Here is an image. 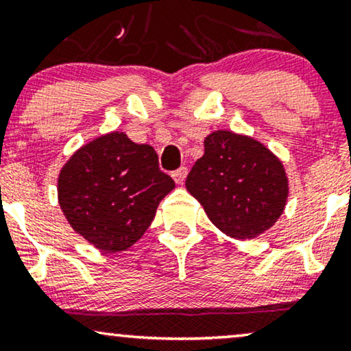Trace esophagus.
Returning <instances> with one entry per match:
<instances>
[{"label": "esophagus", "instance_id": "obj_1", "mask_svg": "<svg viewBox=\"0 0 351 351\" xmlns=\"http://www.w3.org/2000/svg\"><path fill=\"white\" fill-rule=\"evenodd\" d=\"M186 175H188V168L186 167H181V168H178V170H175L171 173L173 180H175L178 184H181L184 180H186Z\"/></svg>", "mask_w": 351, "mask_h": 351}]
</instances>
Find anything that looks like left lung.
I'll return each mask as SVG.
<instances>
[{"label": "left lung", "mask_w": 351, "mask_h": 351, "mask_svg": "<svg viewBox=\"0 0 351 351\" xmlns=\"http://www.w3.org/2000/svg\"><path fill=\"white\" fill-rule=\"evenodd\" d=\"M186 189L211 223L234 239H252L284 213L289 178L265 145L247 135L216 130L186 178Z\"/></svg>", "instance_id": "left-lung-1"}]
</instances>
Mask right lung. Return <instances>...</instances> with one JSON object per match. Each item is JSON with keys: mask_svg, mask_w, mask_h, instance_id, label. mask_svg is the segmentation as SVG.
Here are the masks:
<instances>
[{"mask_svg": "<svg viewBox=\"0 0 351 351\" xmlns=\"http://www.w3.org/2000/svg\"><path fill=\"white\" fill-rule=\"evenodd\" d=\"M175 188L150 145L123 132L100 135L64 163L58 199L71 228L106 254L125 251L145 234L156 208Z\"/></svg>", "mask_w": 351, "mask_h": 351, "instance_id": "obj_1", "label": "right lung"}]
</instances>
